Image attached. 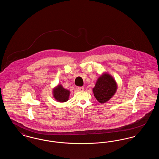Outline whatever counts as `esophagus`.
Returning <instances> with one entry per match:
<instances>
[{"label":"esophagus","mask_w":159,"mask_h":159,"mask_svg":"<svg viewBox=\"0 0 159 159\" xmlns=\"http://www.w3.org/2000/svg\"><path fill=\"white\" fill-rule=\"evenodd\" d=\"M77 90L79 91H84V88L83 87H78L77 88Z\"/></svg>","instance_id":"esophagus-1"}]
</instances>
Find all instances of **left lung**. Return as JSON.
Listing matches in <instances>:
<instances>
[{"label":"left lung","instance_id":"left-lung-1","mask_svg":"<svg viewBox=\"0 0 159 159\" xmlns=\"http://www.w3.org/2000/svg\"><path fill=\"white\" fill-rule=\"evenodd\" d=\"M117 89V84L113 76L105 72L99 76L92 89L93 95L101 104L106 103L111 98Z\"/></svg>","mask_w":159,"mask_h":159}]
</instances>
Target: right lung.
<instances>
[{
    "instance_id": "obj_1",
    "label": "right lung",
    "mask_w": 159,
    "mask_h": 159,
    "mask_svg": "<svg viewBox=\"0 0 159 159\" xmlns=\"http://www.w3.org/2000/svg\"><path fill=\"white\" fill-rule=\"evenodd\" d=\"M70 92L63 88L61 84H58L52 90L53 98L58 102H64L67 101L70 97Z\"/></svg>"
}]
</instances>
